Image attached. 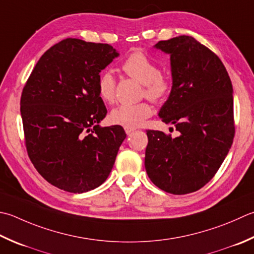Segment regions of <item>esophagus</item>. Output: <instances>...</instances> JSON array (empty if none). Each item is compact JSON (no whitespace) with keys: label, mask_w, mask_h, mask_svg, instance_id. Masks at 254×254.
Masks as SVG:
<instances>
[{"label":"esophagus","mask_w":254,"mask_h":254,"mask_svg":"<svg viewBox=\"0 0 254 254\" xmlns=\"http://www.w3.org/2000/svg\"><path fill=\"white\" fill-rule=\"evenodd\" d=\"M124 130H126V133L127 134V135H130L131 133L135 131V128H134V127H124Z\"/></svg>","instance_id":"esophagus-1"}]
</instances>
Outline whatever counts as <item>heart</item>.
Listing matches in <instances>:
<instances>
[{"instance_id": "heart-1", "label": "heart", "mask_w": 254, "mask_h": 254, "mask_svg": "<svg viewBox=\"0 0 254 254\" xmlns=\"http://www.w3.org/2000/svg\"><path fill=\"white\" fill-rule=\"evenodd\" d=\"M127 76L143 84L142 94L153 102H161L170 94L173 88L172 77L160 70L156 62L142 52H134L121 64ZM98 93L104 102L112 104L116 101V79L110 72H103L98 80ZM152 106L148 102L122 104L112 110L111 121L114 124L136 127L152 116Z\"/></svg>"}]
</instances>
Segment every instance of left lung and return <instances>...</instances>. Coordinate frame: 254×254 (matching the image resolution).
Masks as SVG:
<instances>
[{"mask_svg":"<svg viewBox=\"0 0 254 254\" xmlns=\"http://www.w3.org/2000/svg\"><path fill=\"white\" fill-rule=\"evenodd\" d=\"M171 55L173 88L158 116L177 137L146 131L145 168L162 190L185 195L216 175L235 137L232 84L217 55L191 36L160 41Z\"/></svg>","mask_w":254,"mask_h":254,"instance_id":"left-lung-1","label":"left lung"}]
</instances>
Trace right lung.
Returning <instances> with one entry per match:
<instances>
[{
	"label": "right lung",
	"mask_w": 254,
	"mask_h": 254,
	"mask_svg": "<svg viewBox=\"0 0 254 254\" xmlns=\"http://www.w3.org/2000/svg\"><path fill=\"white\" fill-rule=\"evenodd\" d=\"M118 56L109 44L63 39L39 58L23 88L21 114L29 160L59 190H94L114 165L127 134L120 126H99L107 108L98 80Z\"/></svg>",
	"instance_id": "1"
}]
</instances>
